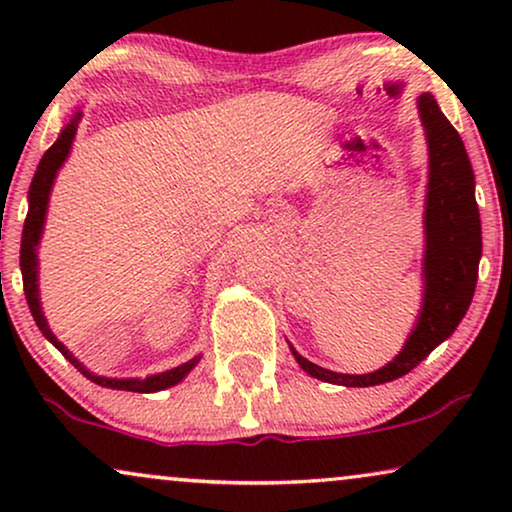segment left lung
<instances>
[{"mask_svg":"<svg viewBox=\"0 0 512 512\" xmlns=\"http://www.w3.org/2000/svg\"><path fill=\"white\" fill-rule=\"evenodd\" d=\"M426 139H429V193H426L424 307L419 324L403 352L368 375H342L319 368L291 347L300 368L317 380L342 387H373L408 375L440 342L450 338L471 305L482 256L480 212L475 202V177L466 146L443 111L424 93L419 97Z\"/></svg>","mask_w":512,"mask_h":512,"instance_id":"obj_1","label":"left lung"}]
</instances>
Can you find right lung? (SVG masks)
<instances>
[{"label":"right lung","instance_id":"obj_1","mask_svg":"<svg viewBox=\"0 0 512 512\" xmlns=\"http://www.w3.org/2000/svg\"><path fill=\"white\" fill-rule=\"evenodd\" d=\"M79 121H81V114H76L72 121L67 123V128L60 132L58 142H55L51 149L44 153V158H41V163L37 167V172H34V179H32V184H30V209H27L25 226H23V242H20V270H23L25 298H27V305H30V312H32L34 321H37L39 331L44 333L46 338L51 340L55 347L60 349L62 356H65V359H69V363H72L74 368H79L81 373L88 377V380H93L95 384H100V387L123 389V391H137V394H151V391L167 389V387H172V384H177V382L184 380L188 370H191L200 359H191L188 363H181V366L167 370V373L146 377V380H109V377L93 375V373H88V370L83 368L81 363L76 361L74 356L67 352V347L62 345V342L51 333V328H48L46 317H44V312H41V305H39L37 251H34V249H37L39 237H41V228H44V216H46V207H48V193H51L55 172H58V167L65 163L67 153H69V149H72L74 135H76V130H79Z\"/></svg>","mask_w":512,"mask_h":512}]
</instances>
